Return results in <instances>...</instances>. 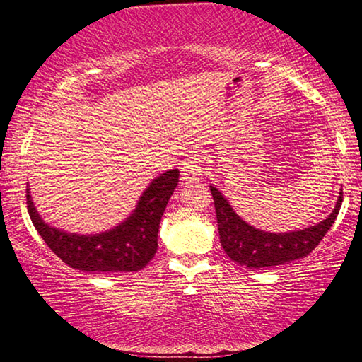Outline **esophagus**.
Returning a JSON list of instances; mask_svg holds the SVG:
<instances>
[{"mask_svg":"<svg viewBox=\"0 0 362 362\" xmlns=\"http://www.w3.org/2000/svg\"><path fill=\"white\" fill-rule=\"evenodd\" d=\"M201 163L203 158L198 153H192L187 155V158L182 161L180 166V179L183 183H196L201 179Z\"/></svg>","mask_w":362,"mask_h":362,"instance_id":"obj_1","label":"esophagus"}]
</instances>
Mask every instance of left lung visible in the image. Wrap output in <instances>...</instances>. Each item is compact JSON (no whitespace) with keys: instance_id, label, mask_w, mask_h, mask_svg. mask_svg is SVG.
<instances>
[{"instance_id":"1","label":"left lung","mask_w":362,"mask_h":362,"mask_svg":"<svg viewBox=\"0 0 362 362\" xmlns=\"http://www.w3.org/2000/svg\"><path fill=\"white\" fill-rule=\"evenodd\" d=\"M211 193L216 206L218 235L222 247L233 262L246 268H265L283 265L287 262L303 259L313 250L324 235L330 230L341 207L343 193H339L334 211L322 220L308 228L269 233L255 228L233 211L228 199L211 185Z\"/></svg>"}]
</instances>
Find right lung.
<instances>
[{
  "mask_svg": "<svg viewBox=\"0 0 362 362\" xmlns=\"http://www.w3.org/2000/svg\"><path fill=\"white\" fill-rule=\"evenodd\" d=\"M177 183V169L158 175L145 188L129 217L95 235H78L46 223L33 204L30 187H27V207L47 247L69 267L97 274L139 272L156 254L159 222Z\"/></svg>",
  "mask_w": 362,
  "mask_h": 362,
  "instance_id": "add662e5",
  "label": "right lung"
}]
</instances>
